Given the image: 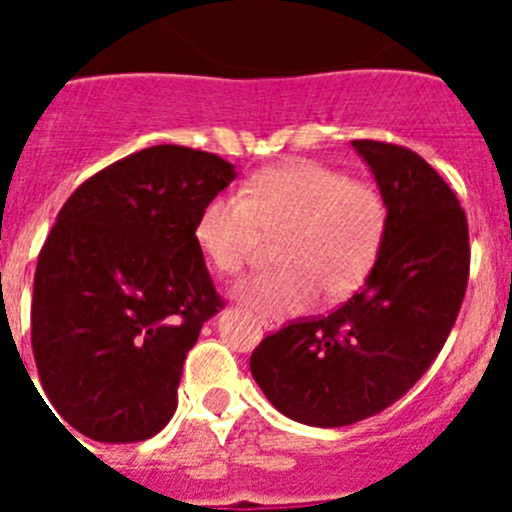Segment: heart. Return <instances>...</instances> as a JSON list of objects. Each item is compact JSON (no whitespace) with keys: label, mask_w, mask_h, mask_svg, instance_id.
I'll return each instance as SVG.
<instances>
[{"label":"heart","mask_w":512,"mask_h":512,"mask_svg":"<svg viewBox=\"0 0 512 512\" xmlns=\"http://www.w3.org/2000/svg\"><path fill=\"white\" fill-rule=\"evenodd\" d=\"M387 230L377 187L328 166L295 161L253 174L241 194H215L194 220V243L220 274H238L264 238L282 269L256 274L235 297L266 318L310 310L320 289L341 300L364 284Z\"/></svg>","instance_id":"obj_1"}]
</instances>
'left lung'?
Segmentation results:
<instances>
[{"mask_svg": "<svg viewBox=\"0 0 512 512\" xmlns=\"http://www.w3.org/2000/svg\"><path fill=\"white\" fill-rule=\"evenodd\" d=\"M387 202V230L364 289L325 318L266 336L251 374L287 418L318 428L382 413L428 372L469 279V228L456 194L418 153L351 140Z\"/></svg>", "mask_w": 512, "mask_h": 512, "instance_id": "left-lung-1", "label": "left lung"}]
</instances>
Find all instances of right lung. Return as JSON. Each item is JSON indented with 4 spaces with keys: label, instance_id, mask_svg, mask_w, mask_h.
I'll use <instances>...</instances> for the list:
<instances>
[{
    "label": "right lung",
    "instance_id": "1",
    "mask_svg": "<svg viewBox=\"0 0 512 512\" xmlns=\"http://www.w3.org/2000/svg\"><path fill=\"white\" fill-rule=\"evenodd\" d=\"M233 179L215 153L153 146L58 212L35 269L33 354L53 410L81 436L146 441L174 415L187 351L223 307L194 220Z\"/></svg>",
    "mask_w": 512,
    "mask_h": 512
}]
</instances>
